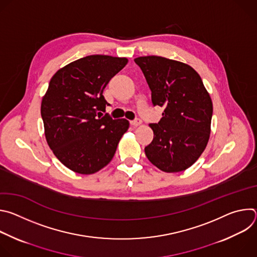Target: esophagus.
<instances>
[{
  "instance_id": "1",
  "label": "esophagus",
  "mask_w": 257,
  "mask_h": 257,
  "mask_svg": "<svg viewBox=\"0 0 257 257\" xmlns=\"http://www.w3.org/2000/svg\"><path fill=\"white\" fill-rule=\"evenodd\" d=\"M141 123H142V121H141V119H139V118H136L135 120H133V121L130 122V124H131L132 126H134V127L139 126Z\"/></svg>"
}]
</instances>
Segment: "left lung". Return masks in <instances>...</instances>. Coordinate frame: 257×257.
I'll use <instances>...</instances> for the list:
<instances>
[{"label":"left lung","mask_w":257,"mask_h":257,"mask_svg":"<svg viewBox=\"0 0 257 257\" xmlns=\"http://www.w3.org/2000/svg\"><path fill=\"white\" fill-rule=\"evenodd\" d=\"M163 118L151 124L154 139L144 149L152 164L167 173L191 167L209 139L212 102L198 73L189 65L158 56L134 59Z\"/></svg>","instance_id":"left-lung-1"}]
</instances>
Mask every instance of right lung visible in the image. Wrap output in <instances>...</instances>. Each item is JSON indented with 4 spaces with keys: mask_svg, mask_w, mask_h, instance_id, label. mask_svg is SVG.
<instances>
[{
    "mask_svg": "<svg viewBox=\"0 0 257 257\" xmlns=\"http://www.w3.org/2000/svg\"><path fill=\"white\" fill-rule=\"evenodd\" d=\"M127 63L126 58L91 55L52 77L41 114L50 149L68 169L89 175L112 161L129 122L100 117L108 105L102 92Z\"/></svg>",
    "mask_w": 257,
    "mask_h": 257,
    "instance_id": "obj_1",
    "label": "right lung"
}]
</instances>
